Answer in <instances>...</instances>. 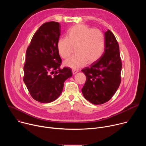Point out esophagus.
Masks as SVG:
<instances>
[{
    "label": "esophagus",
    "instance_id": "34e87169",
    "mask_svg": "<svg viewBox=\"0 0 146 146\" xmlns=\"http://www.w3.org/2000/svg\"><path fill=\"white\" fill-rule=\"evenodd\" d=\"M77 72H78V69H72V73L73 74H76Z\"/></svg>",
    "mask_w": 146,
    "mask_h": 146
}]
</instances>
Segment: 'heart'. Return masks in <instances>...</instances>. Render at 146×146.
Returning a JSON list of instances; mask_svg holds the SVG:
<instances>
[{
	"instance_id": "1",
	"label": "heart",
	"mask_w": 146,
	"mask_h": 146,
	"mask_svg": "<svg viewBox=\"0 0 146 146\" xmlns=\"http://www.w3.org/2000/svg\"><path fill=\"white\" fill-rule=\"evenodd\" d=\"M76 49V54L66 60L64 64L77 69L87 63L97 61L103 55L105 47V36L99 29H94L86 25H77L68 30L67 37L58 40L57 48L60 56L69 58Z\"/></svg>"
}]
</instances>
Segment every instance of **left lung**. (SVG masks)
Listing matches in <instances>:
<instances>
[{
	"instance_id": "left-lung-1",
	"label": "left lung",
	"mask_w": 146,
	"mask_h": 146,
	"mask_svg": "<svg viewBox=\"0 0 146 146\" xmlns=\"http://www.w3.org/2000/svg\"><path fill=\"white\" fill-rule=\"evenodd\" d=\"M105 35V52L90 67L81 70L86 76L82 93L94 105L108 102L116 92L121 81L122 62L118 43L110 30L106 32Z\"/></svg>"
}]
</instances>
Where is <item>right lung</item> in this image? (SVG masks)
<instances>
[{"label": "right lung", "mask_w": 146, "mask_h": 146, "mask_svg": "<svg viewBox=\"0 0 146 146\" xmlns=\"http://www.w3.org/2000/svg\"><path fill=\"white\" fill-rule=\"evenodd\" d=\"M60 35L59 23H46L35 32L27 50L23 80L31 96L41 103L57 99L65 81L72 76L69 68H60L62 59L57 48Z\"/></svg>", "instance_id": "1"}]
</instances>
